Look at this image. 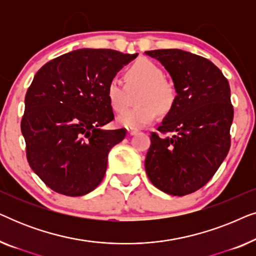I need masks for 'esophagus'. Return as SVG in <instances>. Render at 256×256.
I'll return each mask as SVG.
<instances>
[{"label":"esophagus","instance_id":"esophagus-1","mask_svg":"<svg viewBox=\"0 0 256 256\" xmlns=\"http://www.w3.org/2000/svg\"><path fill=\"white\" fill-rule=\"evenodd\" d=\"M138 132V129H134V128H128V134L129 135H136Z\"/></svg>","mask_w":256,"mask_h":256}]
</instances>
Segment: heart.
<instances>
[{
	"instance_id": "1",
	"label": "heart",
	"mask_w": 256,
	"mask_h": 256,
	"mask_svg": "<svg viewBox=\"0 0 256 256\" xmlns=\"http://www.w3.org/2000/svg\"><path fill=\"white\" fill-rule=\"evenodd\" d=\"M140 89L136 96V106L125 111L130 103V93ZM176 87L164 79L158 65L148 59L136 62L126 72V84L113 76L107 85V98L112 110L120 113L116 121L126 128H142L155 120L157 112L168 113L176 101Z\"/></svg>"
}]
</instances>
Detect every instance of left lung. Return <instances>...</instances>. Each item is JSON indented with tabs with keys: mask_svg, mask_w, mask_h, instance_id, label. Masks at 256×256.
<instances>
[{
	"mask_svg": "<svg viewBox=\"0 0 256 256\" xmlns=\"http://www.w3.org/2000/svg\"><path fill=\"white\" fill-rule=\"evenodd\" d=\"M162 62L176 87V101L152 132L146 171L160 191L186 196L214 176L230 146L233 121L230 85L222 72L200 56L178 48L146 51ZM168 132L173 134L166 136Z\"/></svg>",
	"mask_w": 256,
	"mask_h": 256,
	"instance_id": "1",
	"label": "left lung"
}]
</instances>
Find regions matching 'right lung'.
Returning a JSON list of instances; mask_svg holds the SVG:
<instances>
[{"label": "right lung", "instance_id": "add662e5", "mask_svg": "<svg viewBox=\"0 0 256 256\" xmlns=\"http://www.w3.org/2000/svg\"><path fill=\"white\" fill-rule=\"evenodd\" d=\"M136 57L80 48L38 70L26 90L20 130L30 168L51 190L79 197L104 180L108 152L127 132L102 129L114 120L107 85Z\"/></svg>", "mask_w": 256, "mask_h": 256}]
</instances>
